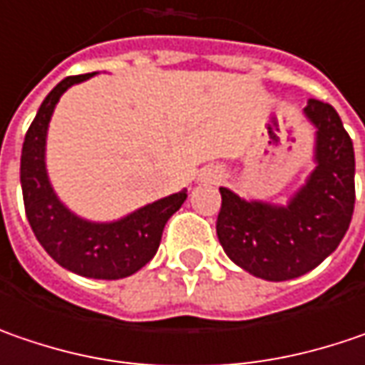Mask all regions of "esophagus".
<instances>
[{
	"instance_id": "esophagus-1",
	"label": "esophagus",
	"mask_w": 365,
	"mask_h": 365,
	"mask_svg": "<svg viewBox=\"0 0 365 365\" xmlns=\"http://www.w3.org/2000/svg\"><path fill=\"white\" fill-rule=\"evenodd\" d=\"M204 180H206V182H218V180H220V173H218V171H216V169H208V171H206V173H204Z\"/></svg>"
}]
</instances>
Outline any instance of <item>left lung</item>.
<instances>
[{"label":"left lung","instance_id":"1","mask_svg":"<svg viewBox=\"0 0 365 365\" xmlns=\"http://www.w3.org/2000/svg\"><path fill=\"white\" fill-rule=\"evenodd\" d=\"M314 163L307 183L286 206L251 200L220 187L216 235L225 253L251 276L284 282L304 276L337 249L356 204L354 143L331 103L309 100Z\"/></svg>","mask_w":365,"mask_h":365}]
</instances>
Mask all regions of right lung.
<instances>
[{
	"label": "right lung",
	"mask_w": 365,
	"mask_h": 365,
	"mask_svg": "<svg viewBox=\"0 0 365 365\" xmlns=\"http://www.w3.org/2000/svg\"><path fill=\"white\" fill-rule=\"evenodd\" d=\"M96 73L67 77L40 103L22 147L20 182L28 222L38 243L58 265L96 279L133 276L151 262L171 214L187 198L185 190L147 204L112 222H91L71 212L55 194L46 173V133L56 102L67 89Z\"/></svg>",
	"instance_id": "obj_1"
}]
</instances>
